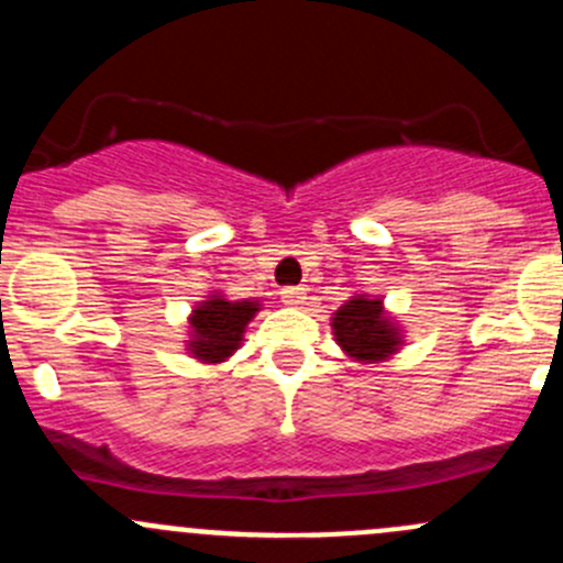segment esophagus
<instances>
[{
	"label": "esophagus",
	"instance_id": "esophagus-1",
	"mask_svg": "<svg viewBox=\"0 0 563 563\" xmlns=\"http://www.w3.org/2000/svg\"><path fill=\"white\" fill-rule=\"evenodd\" d=\"M280 299L288 308H299V305H305V299H308V291H305L302 286H286L280 291Z\"/></svg>",
	"mask_w": 563,
	"mask_h": 563
}]
</instances>
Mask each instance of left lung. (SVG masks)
Wrapping results in <instances>:
<instances>
[{
    "label": "left lung",
    "instance_id": "obj_1",
    "mask_svg": "<svg viewBox=\"0 0 563 563\" xmlns=\"http://www.w3.org/2000/svg\"><path fill=\"white\" fill-rule=\"evenodd\" d=\"M332 329L345 354H351L360 362L384 360V356H389L400 345L395 323L384 313L378 299L356 297L345 302L334 313Z\"/></svg>",
    "mask_w": 563,
    "mask_h": 563
}]
</instances>
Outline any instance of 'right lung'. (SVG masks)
Returning a JSON list of instances; mask_svg holds the SVG:
<instances>
[{"mask_svg": "<svg viewBox=\"0 0 563 563\" xmlns=\"http://www.w3.org/2000/svg\"><path fill=\"white\" fill-rule=\"evenodd\" d=\"M255 302H229L212 297L192 310V340L190 351L203 362H223L240 345L247 321L255 316Z\"/></svg>", "mask_w": 563, "mask_h": 563, "instance_id": "1", "label": "right lung"}]
</instances>
